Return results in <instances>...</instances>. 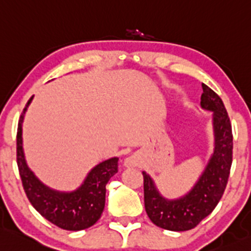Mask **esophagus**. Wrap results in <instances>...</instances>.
Returning <instances> with one entry per match:
<instances>
[{
	"label": "esophagus",
	"mask_w": 251,
	"mask_h": 251,
	"mask_svg": "<svg viewBox=\"0 0 251 251\" xmlns=\"http://www.w3.org/2000/svg\"><path fill=\"white\" fill-rule=\"evenodd\" d=\"M138 163H139V157L136 156V155H131V156L126 157L125 161H124V166L127 168L137 167Z\"/></svg>",
	"instance_id": "esophagus-1"
}]
</instances>
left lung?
I'll list each match as a JSON object with an SVG mask.
<instances>
[{
  "label": "left lung",
  "mask_w": 251,
  "mask_h": 251,
  "mask_svg": "<svg viewBox=\"0 0 251 251\" xmlns=\"http://www.w3.org/2000/svg\"><path fill=\"white\" fill-rule=\"evenodd\" d=\"M202 89L201 107L213 112L214 152L194 188L179 199L167 200L161 196L149 174L143 172L146 212L155 225L165 230L196 227L214 210L227 185L233 150L231 121L219 95L205 84Z\"/></svg>",
  "instance_id": "left-lung-1"
}]
</instances>
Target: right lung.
<instances>
[{"label": "right lung", "mask_w": 251, "mask_h": 251, "mask_svg": "<svg viewBox=\"0 0 251 251\" xmlns=\"http://www.w3.org/2000/svg\"><path fill=\"white\" fill-rule=\"evenodd\" d=\"M28 100L18 124L17 163L21 183L33 208L43 218L68 231H80L96 224L104 209L105 185L118 172V157H112L95 166L84 183L72 192H60L44 185L28 168L23 149V121Z\"/></svg>", "instance_id": "obj_1"}]
</instances>
